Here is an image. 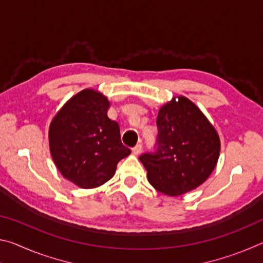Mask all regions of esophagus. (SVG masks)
<instances>
[{"label": "esophagus", "mask_w": 263, "mask_h": 263, "mask_svg": "<svg viewBox=\"0 0 263 263\" xmlns=\"http://www.w3.org/2000/svg\"><path fill=\"white\" fill-rule=\"evenodd\" d=\"M141 149H142V145L141 144H137L135 147L132 148V153L135 154V155H138V154H140Z\"/></svg>", "instance_id": "34e87169"}]
</instances>
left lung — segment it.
Instances as JSON below:
<instances>
[{
    "label": "left lung",
    "mask_w": 263,
    "mask_h": 263,
    "mask_svg": "<svg viewBox=\"0 0 263 263\" xmlns=\"http://www.w3.org/2000/svg\"><path fill=\"white\" fill-rule=\"evenodd\" d=\"M160 108L154 152L139 159L160 193L180 196L201 185L215 169L220 140L215 127L184 96Z\"/></svg>",
    "instance_id": "8db88e82"
}]
</instances>
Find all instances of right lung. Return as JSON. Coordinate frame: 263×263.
I'll list each match as a JSON object with an SVG mask.
<instances>
[{
  "mask_svg": "<svg viewBox=\"0 0 263 263\" xmlns=\"http://www.w3.org/2000/svg\"><path fill=\"white\" fill-rule=\"evenodd\" d=\"M109 106L101 92L84 89L62 106L50 125L53 161L62 176L80 188L105 183L131 153L122 144L118 123L106 115Z\"/></svg>",
  "mask_w": 263,
  "mask_h": 263,
  "instance_id": "1",
  "label": "right lung"
}]
</instances>
